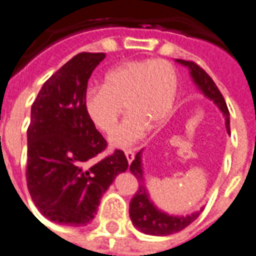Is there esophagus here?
<instances>
[{"label": "esophagus", "mask_w": 256, "mask_h": 256, "mask_svg": "<svg viewBox=\"0 0 256 256\" xmlns=\"http://www.w3.org/2000/svg\"><path fill=\"white\" fill-rule=\"evenodd\" d=\"M124 156H126V158H128V164H132V161L134 160V152H133L132 150H128V151H124Z\"/></svg>", "instance_id": "1"}]
</instances>
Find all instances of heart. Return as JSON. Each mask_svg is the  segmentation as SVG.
Here are the masks:
<instances>
[{"label":"heart","instance_id":"heart-1","mask_svg":"<svg viewBox=\"0 0 256 256\" xmlns=\"http://www.w3.org/2000/svg\"><path fill=\"white\" fill-rule=\"evenodd\" d=\"M178 91V74L165 60L122 62L104 76L102 86L85 92L82 108L94 128L110 132L122 112L128 116L109 136L114 148H128L142 140L148 126L170 116Z\"/></svg>","mask_w":256,"mask_h":256}]
</instances>
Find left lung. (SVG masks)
I'll use <instances>...</instances> for the list:
<instances>
[{
	"instance_id": "obj_1",
	"label": "left lung",
	"mask_w": 256,
	"mask_h": 256,
	"mask_svg": "<svg viewBox=\"0 0 256 256\" xmlns=\"http://www.w3.org/2000/svg\"><path fill=\"white\" fill-rule=\"evenodd\" d=\"M176 62L185 66L189 70V74L194 80V85L198 90L210 100L214 104L223 114L226 119V128L227 133H230V112L227 104L224 100L222 92L218 91L214 81L208 77V74L203 68H200L196 62H186V60H176ZM142 150L136 154V158L130 164V172L134 175L138 180V190L134 194V198L130 202V218L132 223L138 231L148 236H170L175 234L178 231L186 228L190 223L199 217L202 210L194 212L186 216H174L166 213L164 210L157 208L152 200H151L150 194L146 186V178H144V171H142Z\"/></svg>"
}]
</instances>
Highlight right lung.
<instances>
[{
  "instance_id": "right-lung-1",
  "label": "right lung",
  "mask_w": 256,
  "mask_h": 256,
  "mask_svg": "<svg viewBox=\"0 0 256 256\" xmlns=\"http://www.w3.org/2000/svg\"><path fill=\"white\" fill-rule=\"evenodd\" d=\"M104 53H80L43 84L30 110L26 180L33 203L48 220L86 226L114 178L128 170L116 150L98 162L105 138L86 119L82 100Z\"/></svg>"
}]
</instances>
